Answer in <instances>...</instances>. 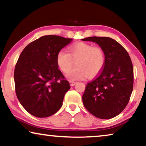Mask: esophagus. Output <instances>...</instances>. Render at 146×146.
Segmentation results:
<instances>
[{
	"label": "esophagus",
	"instance_id": "obj_1",
	"mask_svg": "<svg viewBox=\"0 0 146 146\" xmlns=\"http://www.w3.org/2000/svg\"><path fill=\"white\" fill-rule=\"evenodd\" d=\"M69 82H70V84L71 86H74L76 84V82H74V81H70Z\"/></svg>",
	"mask_w": 146,
	"mask_h": 146
}]
</instances>
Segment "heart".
<instances>
[{"instance_id": "1", "label": "heart", "mask_w": 146, "mask_h": 146, "mask_svg": "<svg viewBox=\"0 0 146 146\" xmlns=\"http://www.w3.org/2000/svg\"><path fill=\"white\" fill-rule=\"evenodd\" d=\"M105 54L98 46L80 42L69 47V52L61 50L56 57L57 64L64 72L66 73L77 61V66L66 74L72 80L94 77L100 72L105 64Z\"/></svg>"}]
</instances>
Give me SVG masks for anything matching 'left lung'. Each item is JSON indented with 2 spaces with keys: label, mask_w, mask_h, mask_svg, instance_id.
I'll return each mask as SVG.
<instances>
[{
  "label": "left lung",
  "mask_w": 146,
  "mask_h": 146,
  "mask_svg": "<svg viewBox=\"0 0 146 146\" xmlns=\"http://www.w3.org/2000/svg\"><path fill=\"white\" fill-rule=\"evenodd\" d=\"M82 40L96 43L103 49L106 58L102 70L86 86L84 106L96 117L112 118L126 107L132 92L131 58L124 48L111 38L92 36Z\"/></svg>",
  "instance_id": "obj_1"
}]
</instances>
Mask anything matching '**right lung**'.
<instances>
[{
	"mask_svg": "<svg viewBox=\"0 0 146 146\" xmlns=\"http://www.w3.org/2000/svg\"><path fill=\"white\" fill-rule=\"evenodd\" d=\"M72 41L59 36H43L27 45L20 55L14 74L16 94L34 116H50L62 107L70 86L58 70L56 57Z\"/></svg>",
	"mask_w": 146,
	"mask_h": 146,
	"instance_id": "1",
	"label": "right lung"
}]
</instances>
